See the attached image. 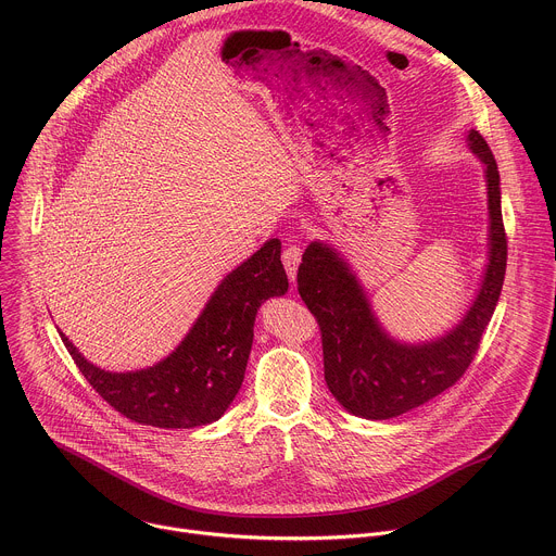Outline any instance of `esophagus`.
Listing matches in <instances>:
<instances>
[{"instance_id": "esophagus-1", "label": "esophagus", "mask_w": 556, "mask_h": 556, "mask_svg": "<svg viewBox=\"0 0 556 556\" xmlns=\"http://www.w3.org/2000/svg\"><path fill=\"white\" fill-rule=\"evenodd\" d=\"M281 260H283V266H286V273H288L290 281L294 283V279H296V268H299V264H301V247H299L296 240H292V242L286 247Z\"/></svg>"}]
</instances>
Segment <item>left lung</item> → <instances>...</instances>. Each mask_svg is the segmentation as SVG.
Wrapping results in <instances>:
<instances>
[{
  "label": "left lung",
  "instance_id": "8db88e82",
  "mask_svg": "<svg viewBox=\"0 0 556 556\" xmlns=\"http://www.w3.org/2000/svg\"><path fill=\"white\" fill-rule=\"evenodd\" d=\"M467 146L484 165L489 251L471 305L445 333L419 342L391 336L336 247L314 240L303 253L296 283L301 299L320 325L325 382L336 402L355 417L393 419L456 384L495 312L506 273L500 172L478 130L467 132Z\"/></svg>",
  "mask_w": 556,
  "mask_h": 556
}]
</instances>
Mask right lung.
<instances>
[{"instance_id": "obj_1", "label": "right lung", "mask_w": 556, "mask_h": 556, "mask_svg": "<svg viewBox=\"0 0 556 556\" xmlns=\"http://www.w3.org/2000/svg\"><path fill=\"white\" fill-rule=\"evenodd\" d=\"M288 292L281 242L268 240L214 290L185 338L152 366L106 371L61 331L80 374L117 413L154 428H201L218 421L236 400L253 346L257 309Z\"/></svg>"}]
</instances>
